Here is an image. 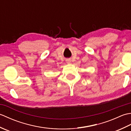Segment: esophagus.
Here are the masks:
<instances>
[{
  "label": "esophagus",
  "instance_id": "34e87169",
  "mask_svg": "<svg viewBox=\"0 0 131 131\" xmlns=\"http://www.w3.org/2000/svg\"><path fill=\"white\" fill-rule=\"evenodd\" d=\"M66 62H67L68 63H70V61L69 60H66Z\"/></svg>",
  "mask_w": 131,
  "mask_h": 131
}]
</instances>
